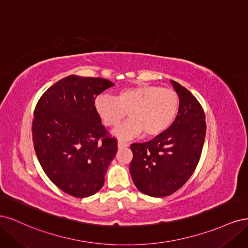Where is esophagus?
Masks as SVG:
<instances>
[{
	"label": "esophagus",
	"instance_id": "esophagus-1",
	"mask_svg": "<svg viewBox=\"0 0 248 248\" xmlns=\"http://www.w3.org/2000/svg\"><path fill=\"white\" fill-rule=\"evenodd\" d=\"M129 145L127 144V142H125V141H123V140H119L118 141V148L119 149H123V148H127L128 147Z\"/></svg>",
	"mask_w": 248,
	"mask_h": 248
}]
</instances>
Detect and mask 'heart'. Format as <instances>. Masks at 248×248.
<instances>
[{"mask_svg": "<svg viewBox=\"0 0 248 248\" xmlns=\"http://www.w3.org/2000/svg\"><path fill=\"white\" fill-rule=\"evenodd\" d=\"M97 114L108 127H117L128 112L129 121L115 131L122 140L154 138L168 130L177 118L180 100L176 91L154 85L124 88L115 98L98 96L94 102Z\"/></svg>", "mask_w": 248, "mask_h": 248, "instance_id": "heart-1", "label": "heart"}]
</instances>
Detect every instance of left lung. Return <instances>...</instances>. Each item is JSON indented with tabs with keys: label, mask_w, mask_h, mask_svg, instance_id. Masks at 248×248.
I'll list each match as a JSON object with an SVG mask.
<instances>
[{
	"label": "left lung",
	"mask_w": 248,
	"mask_h": 248,
	"mask_svg": "<svg viewBox=\"0 0 248 248\" xmlns=\"http://www.w3.org/2000/svg\"><path fill=\"white\" fill-rule=\"evenodd\" d=\"M170 82L180 100L174 123L152 140L130 146L132 181L140 192L154 198L170 196L187 182L198 166L206 137L200 102L179 82Z\"/></svg>",
	"instance_id": "8db88e82"
}]
</instances>
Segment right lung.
<instances>
[{"label":"right lung","instance_id":"right-lung-1","mask_svg":"<svg viewBox=\"0 0 248 248\" xmlns=\"http://www.w3.org/2000/svg\"><path fill=\"white\" fill-rule=\"evenodd\" d=\"M112 86L106 78L69 76L48 88L35 108L37 158L50 181L72 197L99 191L117 153V140L108 136L94 106Z\"/></svg>","mask_w":248,"mask_h":248}]
</instances>
